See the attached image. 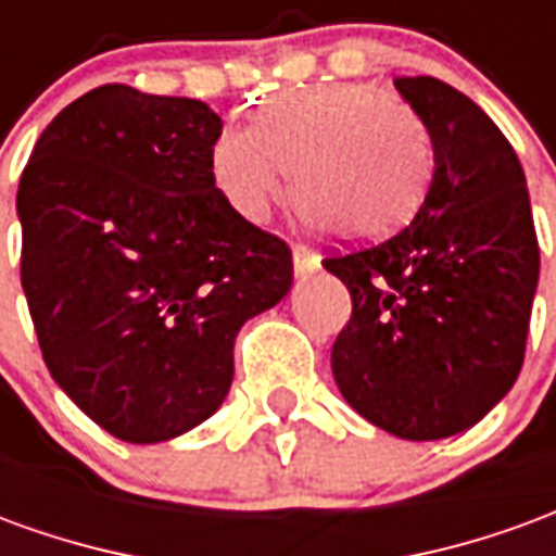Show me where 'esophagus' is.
<instances>
[{"label": "esophagus", "mask_w": 556, "mask_h": 556, "mask_svg": "<svg viewBox=\"0 0 556 556\" xmlns=\"http://www.w3.org/2000/svg\"><path fill=\"white\" fill-rule=\"evenodd\" d=\"M291 258H294V274L298 277H313L318 265H321V258L313 253V250H306V247H294L291 250Z\"/></svg>", "instance_id": "1"}]
</instances>
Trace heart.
<instances>
[{
	"label": "heart",
	"instance_id": "b5f03b06",
	"mask_svg": "<svg viewBox=\"0 0 556 556\" xmlns=\"http://www.w3.org/2000/svg\"><path fill=\"white\" fill-rule=\"evenodd\" d=\"M431 172L429 134L408 106L363 83L282 91L255 127H226L211 178L250 223L289 193L301 217L339 243H372L408 223Z\"/></svg>",
	"mask_w": 556,
	"mask_h": 556
}]
</instances>
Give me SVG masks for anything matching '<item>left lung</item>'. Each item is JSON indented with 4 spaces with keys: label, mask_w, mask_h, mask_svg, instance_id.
Wrapping results in <instances>:
<instances>
[{
    "label": "left lung",
    "mask_w": 556,
    "mask_h": 556,
    "mask_svg": "<svg viewBox=\"0 0 556 556\" xmlns=\"http://www.w3.org/2000/svg\"><path fill=\"white\" fill-rule=\"evenodd\" d=\"M396 89L429 134L434 175L410 226L321 262L354 303L330 366L372 426L441 441L477 426L521 372L539 243L501 127L441 79L402 77Z\"/></svg>",
    "instance_id": "1"
}]
</instances>
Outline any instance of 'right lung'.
Segmentation results:
<instances>
[{"mask_svg":"<svg viewBox=\"0 0 556 556\" xmlns=\"http://www.w3.org/2000/svg\"><path fill=\"white\" fill-rule=\"evenodd\" d=\"M219 134L195 98L101 86L47 125L20 178V279L43 363L118 441L205 422L229 396L238 330L294 279L289 247L214 187Z\"/></svg>","mask_w":556,"mask_h":556,"instance_id":"1","label":"right lung"}]
</instances>
